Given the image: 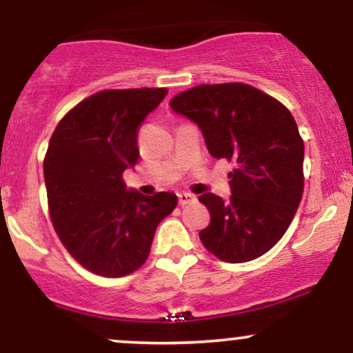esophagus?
<instances>
[{"label":"esophagus","instance_id":"1","mask_svg":"<svg viewBox=\"0 0 353 353\" xmlns=\"http://www.w3.org/2000/svg\"><path fill=\"white\" fill-rule=\"evenodd\" d=\"M194 201H196V197H194L192 194H189V192H181L179 194V204L182 205V208L190 204V202H194Z\"/></svg>","mask_w":353,"mask_h":353}]
</instances>
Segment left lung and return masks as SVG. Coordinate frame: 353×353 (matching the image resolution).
<instances>
[{
  "label": "left lung",
  "mask_w": 353,
  "mask_h": 353,
  "mask_svg": "<svg viewBox=\"0 0 353 353\" xmlns=\"http://www.w3.org/2000/svg\"><path fill=\"white\" fill-rule=\"evenodd\" d=\"M169 106L197 124L210 156L232 159L228 201L205 192L210 222L199 232L230 264L261 257L281 241L303 192V141L290 111L249 84H201Z\"/></svg>",
  "instance_id": "1"
}]
</instances>
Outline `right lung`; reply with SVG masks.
Masks as SVG:
<instances>
[{
	"label": "right lung",
	"instance_id": "right-lung-1",
	"mask_svg": "<svg viewBox=\"0 0 353 353\" xmlns=\"http://www.w3.org/2000/svg\"><path fill=\"white\" fill-rule=\"evenodd\" d=\"M164 88L109 89L71 109L52 132L44 182L56 232L84 269L123 277L148 259L157 225L177 196H143L123 174L139 161L137 128L163 103Z\"/></svg>",
	"mask_w": 353,
	"mask_h": 353
}]
</instances>
